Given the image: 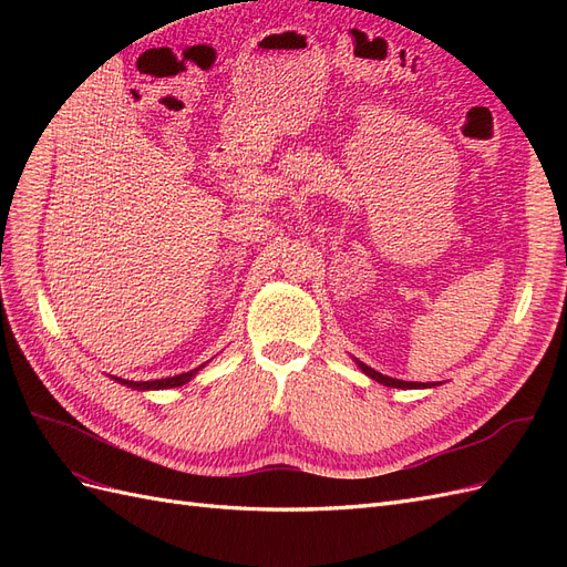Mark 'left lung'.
Here are the masks:
<instances>
[{"instance_id":"8db88e82","label":"left lung","mask_w":567,"mask_h":567,"mask_svg":"<svg viewBox=\"0 0 567 567\" xmlns=\"http://www.w3.org/2000/svg\"><path fill=\"white\" fill-rule=\"evenodd\" d=\"M357 362V367L362 369L369 379H373L375 383H383V385H388V388H402V390H421V388H435V385H442V383H411V381H398V379H390V375H383V373H379L375 369H371V367H367L364 362H359V359H354Z\"/></svg>"}]
</instances>
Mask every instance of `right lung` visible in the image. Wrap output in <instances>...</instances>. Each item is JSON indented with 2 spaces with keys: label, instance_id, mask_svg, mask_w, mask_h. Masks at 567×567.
<instances>
[{
  "label": "right lung",
  "instance_id": "add662e5",
  "mask_svg": "<svg viewBox=\"0 0 567 567\" xmlns=\"http://www.w3.org/2000/svg\"><path fill=\"white\" fill-rule=\"evenodd\" d=\"M208 364V362H205ZM205 364H200V367H196V369H192V371H186V373H177V375H169V379H158V381H127V379H117V375H111V379L115 381V383H120V385H127V388H132V390H167V388H179V385H184V383H188L194 379V375L205 367Z\"/></svg>",
  "mask_w": 567,
  "mask_h": 567
}]
</instances>
